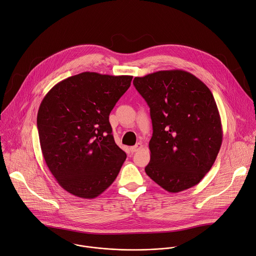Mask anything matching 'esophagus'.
<instances>
[{
    "label": "esophagus",
    "instance_id": "obj_1",
    "mask_svg": "<svg viewBox=\"0 0 256 256\" xmlns=\"http://www.w3.org/2000/svg\"><path fill=\"white\" fill-rule=\"evenodd\" d=\"M142 147V142H136L134 146H132V147H130V152H132V153H134V152L138 151Z\"/></svg>",
    "mask_w": 256,
    "mask_h": 256
}]
</instances>
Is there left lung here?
<instances>
[{
  "label": "left lung",
  "mask_w": 256,
  "mask_h": 256,
  "mask_svg": "<svg viewBox=\"0 0 256 256\" xmlns=\"http://www.w3.org/2000/svg\"><path fill=\"white\" fill-rule=\"evenodd\" d=\"M134 86L150 107L153 126L146 173L169 192L196 186L214 163L223 140L210 90L182 70L136 77Z\"/></svg>",
  "instance_id": "1"
}]
</instances>
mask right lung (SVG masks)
<instances>
[{
    "mask_svg": "<svg viewBox=\"0 0 256 256\" xmlns=\"http://www.w3.org/2000/svg\"><path fill=\"white\" fill-rule=\"evenodd\" d=\"M132 76L84 72L54 85L38 114L44 161L68 192L94 198L116 180L126 154L114 142L109 114Z\"/></svg>",
    "mask_w": 256,
    "mask_h": 256,
    "instance_id": "1",
    "label": "right lung"
}]
</instances>
